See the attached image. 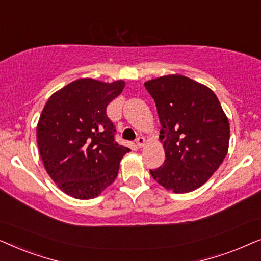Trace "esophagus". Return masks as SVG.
Masks as SVG:
<instances>
[{
    "label": "esophagus",
    "instance_id": "obj_1",
    "mask_svg": "<svg viewBox=\"0 0 261 261\" xmlns=\"http://www.w3.org/2000/svg\"><path fill=\"white\" fill-rule=\"evenodd\" d=\"M145 144H146V139L144 138V137H139L138 139H137V145H138V147H144L145 146Z\"/></svg>",
    "mask_w": 261,
    "mask_h": 261
}]
</instances>
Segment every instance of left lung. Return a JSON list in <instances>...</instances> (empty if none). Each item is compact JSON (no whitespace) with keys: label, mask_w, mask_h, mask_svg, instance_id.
Wrapping results in <instances>:
<instances>
[{"label":"left lung","mask_w":261,"mask_h":261,"mask_svg":"<svg viewBox=\"0 0 261 261\" xmlns=\"http://www.w3.org/2000/svg\"><path fill=\"white\" fill-rule=\"evenodd\" d=\"M154 98L159 139L166 159L153 179L174 194L194 191L210 179L229 147V121L212 89L183 74L145 82Z\"/></svg>","instance_id":"left-lung-1"}]
</instances>
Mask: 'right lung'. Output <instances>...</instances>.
Masks as SVG:
<instances>
[{"label":"right lung","mask_w":261,"mask_h":261,"mask_svg":"<svg viewBox=\"0 0 261 261\" xmlns=\"http://www.w3.org/2000/svg\"><path fill=\"white\" fill-rule=\"evenodd\" d=\"M124 84L81 78L52 94L42 109L37 126L41 160L57 187L71 197L101 195L130 151L114 140V124L106 114Z\"/></svg>","instance_id":"1"}]
</instances>
